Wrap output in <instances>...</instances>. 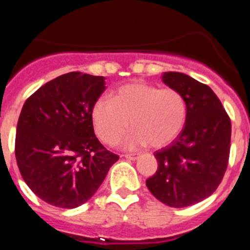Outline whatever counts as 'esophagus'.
I'll use <instances>...</instances> for the list:
<instances>
[{"label": "esophagus", "instance_id": "34e87169", "mask_svg": "<svg viewBox=\"0 0 250 250\" xmlns=\"http://www.w3.org/2000/svg\"><path fill=\"white\" fill-rule=\"evenodd\" d=\"M124 158L127 159V160H136L139 158V154H125Z\"/></svg>", "mask_w": 250, "mask_h": 250}]
</instances>
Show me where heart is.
I'll use <instances>...</instances> for the list:
<instances>
[{
    "mask_svg": "<svg viewBox=\"0 0 250 250\" xmlns=\"http://www.w3.org/2000/svg\"><path fill=\"white\" fill-rule=\"evenodd\" d=\"M187 114V101L179 91L135 83L119 87L112 101L99 99L91 118L96 135L111 146L120 141L130 124L132 131L124 146L135 149L147 143L154 147L169 144L182 132Z\"/></svg>",
    "mask_w": 250,
    "mask_h": 250,
    "instance_id": "heart-1",
    "label": "heart"
}]
</instances>
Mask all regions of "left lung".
Wrapping results in <instances>:
<instances>
[{"instance_id": "obj_1", "label": "left lung", "mask_w": 250, "mask_h": 250, "mask_svg": "<svg viewBox=\"0 0 250 250\" xmlns=\"http://www.w3.org/2000/svg\"><path fill=\"white\" fill-rule=\"evenodd\" d=\"M161 80L184 96L188 114L178 138L154 152L158 170L146 187L161 203L185 208L210 196L222 182L228 167L231 124L209 86L182 72H164Z\"/></svg>"}]
</instances>
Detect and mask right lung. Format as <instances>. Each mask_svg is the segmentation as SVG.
I'll return each mask as SVG.
<instances>
[{
	"instance_id": "1",
	"label": "right lung",
	"mask_w": 250,
	"mask_h": 250,
	"mask_svg": "<svg viewBox=\"0 0 250 250\" xmlns=\"http://www.w3.org/2000/svg\"><path fill=\"white\" fill-rule=\"evenodd\" d=\"M104 76L68 72L26 100L16 129L20 173L40 199L65 209L96 193L119 160L95 136L91 111L105 91Z\"/></svg>"
}]
</instances>
